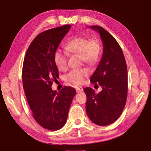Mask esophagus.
<instances>
[{"mask_svg": "<svg viewBox=\"0 0 151 151\" xmlns=\"http://www.w3.org/2000/svg\"><path fill=\"white\" fill-rule=\"evenodd\" d=\"M76 91H77V92H81V91H83V88L82 87H77L76 88Z\"/></svg>", "mask_w": 151, "mask_h": 151, "instance_id": "1", "label": "esophagus"}]
</instances>
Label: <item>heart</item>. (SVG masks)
I'll return each mask as SVG.
<instances>
[{
	"mask_svg": "<svg viewBox=\"0 0 151 151\" xmlns=\"http://www.w3.org/2000/svg\"><path fill=\"white\" fill-rule=\"evenodd\" d=\"M65 49L68 53L79 55L81 62L93 65L100 58L101 45L100 41L95 38L89 39L85 37H76L66 42ZM53 60L60 70H64L67 68L68 54L60 49H57L54 53ZM89 74L90 70L87 68L73 69L65 76V79L72 84L81 85Z\"/></svg>",
	"mask_w": 151,
	"mask_h": 151,
	"instance_id": "1",
	"label": "heart"
}]
</instances>
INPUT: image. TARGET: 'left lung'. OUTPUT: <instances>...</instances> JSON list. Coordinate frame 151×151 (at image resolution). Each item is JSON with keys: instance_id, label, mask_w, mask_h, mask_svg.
<instances>
[{"instance_id": "1", "label": "left lung", "mask_w": 151, "mask_h": 151, "mask_svg": "<svg viewBox=\"0 0 151 151\" xmlns=\"http://www.w3.org/2000/svg\"><path fill=\"white\" fill-rule=\"evenodd\" d=\"M100 33L103 54L90 81L102 87L98 93L91 87L84 89L86 112L92 122L100 126L111 124L124 109L127 96V69L124 55L116 39L100 26L90 27Z\"/></svg>"}]
</instances>
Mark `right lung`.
I'll return each instance as SVG.
<instances>
[{
  "label": "right lung",
  "mask_w": 151,
  "mask_h": 151,
  "mask_svg": "<svg viewBox=\"0 0 151 151\" xmlns=\"http://www.w3.org/2000/svg\"><path fill=\"white\" fill-rule=\"evenodd\" d=\"M71 28L64 25L44 31L31 42L24 58L22 82L35 120L45 129L56 131L66 122L75 89L64 87L53 91V82L59 78L53 55Z\"/></svg>",
  "instance_id": "add662e5"
}]
</instances>
